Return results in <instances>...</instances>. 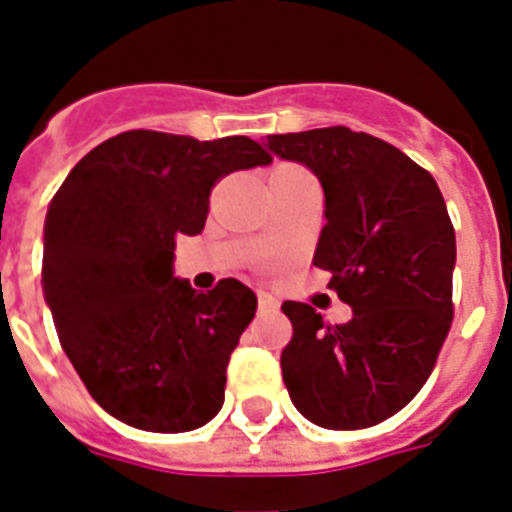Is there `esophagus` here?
I'll return each instance as SVG.
<instances>
[{"label":"esophagus","instance_id":"esophagus-1","mask_svg":"<svg viewBox=\"0 0 512 512\" xmlns=\"http://www.w3.org/2000/svg\"><path fill=\"white\" fill-rule=\"evenodd\" d=\"M257 305H260V310H265V313H276L278 299L268 292H257Z\"/></svg>","mask_w":512,"mask_h":512}]
</instances>
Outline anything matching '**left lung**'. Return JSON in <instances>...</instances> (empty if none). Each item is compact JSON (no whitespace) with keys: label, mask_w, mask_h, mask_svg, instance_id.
Wrapping results in <instances>:
<instances>
[{"label":"left lung","mask_w":512,"mask_h":512,"mask_svg":"<svg viewBox=\"0 0 512 512\" xmlns=\"http://www.w3.org/2000/svg\"><path fill=\"white\" fill-rule=\"evenodd\" d=\"M268 149L313 170L326 226L313 265L352 321L328 326L284 302L292 342L281 371L315 426L368 429L400 413L431 376L452 326L455 228L434 176L405 152L344 126L268 136Z\"/></svg>","instance_id":"8db88e82"}]
</instances>
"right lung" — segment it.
Wrapping results in <instances>:
<instances>
[{"label": "right lung", "instance_id": "add662e5", "mask_svg": "<svg viewBox=\"0 0 512 512\" xmlns=\"http://www.w3.org/2000/svg\"><path fill=\"white\" fill-rule=\"evenodd\" d=\"M268 162L247 136L139 128L91 149L52 197L44 299L62 350L112 418L178 434L223 407L228 360L257 297L236 278L191 289L173 276V252L181 234H202L220 178Z\"/></svg>", "mask_w": 512, "mask_h": 512}]
</instances>
